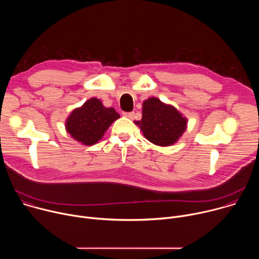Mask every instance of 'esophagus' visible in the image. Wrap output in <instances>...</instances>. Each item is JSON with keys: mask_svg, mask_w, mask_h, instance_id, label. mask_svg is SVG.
Segmentation results:
<instances>
[{"mask_svg": "<svg viewBox=\"0 0 259 259\" xmlns=\"http://www.w3.org/2000/svg\"><path fill=\"white\" fill-rule=\"evenodd\" d=\"M123 116H125L126 118H129V119L133 120V119H134V116H135V114H134L133 112H130V113H123Z\"/></svg>", "mask_w": 259, "mask_h": 259, "instance_id": "esophagus-1", "label": "esophagus"}]
</instances>
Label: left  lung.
I'll return each mask as SVG.
<instances>
[{
  "label": "left lung",
  "mask_w": 259,
  "mask_h": 259,
  "mask_svg": "<svg viewBox=\"0 0 259 259\" xmlns=\"http://www.w3.org/2000/svg\"><path fill=\"white\" fill-rule=\"evenodd\" d=\"M135 124L152 143L169 146L176 143L187 130L188 119L173 105L150 97L143 101L142 118Z\"/></svg>",
  "instance_id": "8db88e82"
}]
</instances>
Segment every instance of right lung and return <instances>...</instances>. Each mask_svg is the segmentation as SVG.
I'll return each mask as SVG.
<instances>
[{
  "label": "right lung",
  "mask_w": 259,
  "mask_h": 259,
  "mask_svg": "<svg viewBox=\"0 0 259 259\" xmlns=\"http://www.w3.org/2000/svg\"><path fill=\"white\" fill-rule=\"evenodd\" d=\"M119 118L120 115L114 107H105L100 99L92 97L69 114L65 121V129L80 143L93 145Z\"/></svg>",
  "instance_id": "right-lung-1"
}]
</instances>
